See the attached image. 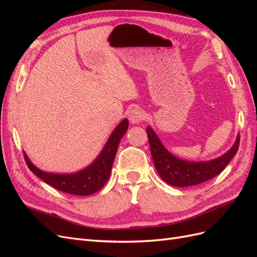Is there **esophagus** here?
<instances>
[{
    "mask_svg": "<svg viewBox=\"0 0 257 257\" xmlns=\"http://www.w3.org/2000/svg\"><path fill=\"white\" fill-rule=\"evenodd\" d=\"M128 119L133 124H138L145 119V113L141 108L135 107L128 111Z\"/></svg>",
    "mask_w": 257,
    "mask_h": 257,
    "instance_id": "34e87169",
    "label": "esophagus"
}]
</instances>
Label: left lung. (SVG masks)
Masks as SVG:
<instances>
[{"label": "left lung", "mask_w": 257, "mask_h": 257, "mask_svg": "<svg viewBox=\"0 0 257 257\" xmlns=\"http://www.w3.org/2000/svg\"><path fill=\"white\" fill-rule=\"evenodd\" d=\"M147 134L158 174L166 183L178 188L203 183L219 175L235 157L239 148L238 134L232 147L221 157L210 161L190 162L179 159L170 153L151 126L147 127Z\"/></svg>", "instance_id": "8db88e82"}]
</instances>
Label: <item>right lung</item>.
<instances>
[{"mask_svg": "<svg viewBox=\"0 0 257 257\" xmlns=\"http://www.w3.org/2000/svg\"><path fill=\"white\" fill-rule=\"evenodd\" d=\"M127 128L128 121L127 119H123L112 131L97 158L89 166L72 174L44 172L30 161L26 152L23 154H25L27 165L31 172L51 185L52 188L67 194H73V195L88 196L99 191L106 184L111 173V167L120 141Z\"/></svg>", "mask_w": 257, "mask_h": 257, "instance_id": "right-lung-1", "label": "right lung"}]
</instances>
